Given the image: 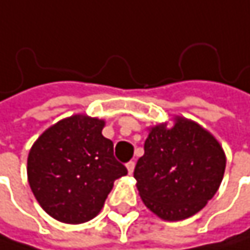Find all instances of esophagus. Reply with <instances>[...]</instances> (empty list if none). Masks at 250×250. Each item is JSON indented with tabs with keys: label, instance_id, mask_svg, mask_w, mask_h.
I'll list each match as a JSON object with an SVG mask.
<instances>
[{
	"label": "esophagus",
	"instance_id": "1",
	"mask_svg": "<svg viewBox=\"0 0 250 250\" xmlns=\"http://www.w3.org/2000/svg\"><path fill=\"white\" fill-rule=\"evenodd\" d=\"M125 168H127V172L128 175L133 174V171H134V162H128L127 165H125Z\"/></svg>",
	"mask_w": 250,
	"mask_h": 250
}]
</instances>
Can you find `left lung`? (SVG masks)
<instances>
[{
  "label": "left lung",
  "mask_w": 250,
  "mask_h": 250,
  "mask_svg": "<svg viewBox=\"0 0 250 250\" xmlns=\"http://www.w3.org/2000/svg\"><path fill=\"white\" fill-rule=\"evenodd\" d=\"M145 155L134 178L143 204L159 219L178 222L203 210L226 169L219 140L198 123L175 116L174 125L147 127Z\"/></svg>",
  "instance_id": "obj_1"
}]
</instances>
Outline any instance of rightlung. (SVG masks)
<instances>
[{"mask_svg":"<svg viewBox=\"0 0 250 250\" xmlns=\"http://www.w3.org/2000/svg\"><path fill=\"white\" fill-rule=\"evenodd\" d=\"M105 122L74 114L46 128L27 158L28 185L40 207L55 220L81 225L104 207L114 181L127 175L103 136Z\"/></svg>","mask_w":250,"mask_h":250,"instance_id":"right-lung-1","label":"right lung"}]
</instances>
